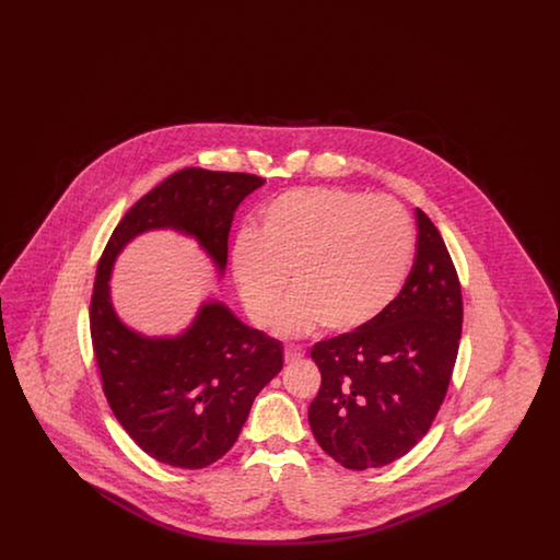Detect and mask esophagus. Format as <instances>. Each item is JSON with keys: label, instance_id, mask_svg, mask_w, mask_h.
Here are the masks:
<instances>
[{"label": "esophagus", "instance_id": "esophagus-1", "mask_svg": "<svg viewBox=\"0 0 560 560\" xmlns=\"http://www.w3.org/2000/svg\"><path fill=\"white\" fill-rule=\"evenodd\" d=\"M283 354H285V361H295V359L304 357V350L300 347H293V345H290V347H285Z\"/></svg>", "mask_w": 560, "mask_h": 560}]
</instances>
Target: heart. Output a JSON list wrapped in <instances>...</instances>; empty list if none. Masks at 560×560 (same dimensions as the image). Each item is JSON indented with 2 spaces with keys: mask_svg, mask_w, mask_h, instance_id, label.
Returning a JSON list of instances; mask_svg holds the SVG:
<instances>
[{
  "mask_svg": "<svg viewBox=\"0 0 560 560\" xmlns=\"http://www.w3.org/2000/svg\"><path fill=\"white\" fill-rule=\"evenodd\" d=\"M413 249L409 213L390 197L345 188H300L272 199L256 235H241L233 270L243 306L268 325L290 279L283 334H348L397 295Z\"/></svg>",
  "mask_w": 560,
  "mask_h": 560,
  "instance_id": "b5f03b06",
  "label": "heart"
}]
</instances>
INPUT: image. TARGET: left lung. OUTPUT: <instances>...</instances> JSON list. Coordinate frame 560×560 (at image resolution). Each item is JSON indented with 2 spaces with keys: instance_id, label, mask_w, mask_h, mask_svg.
<instances>
[{
  "instance_id": "left-lung-1",
  "label": "left lung",
  "mask_w": 560,
  "mask_h": 560,
  "mask_svg": "<svg viewBox=\"0 0 560 560\" xmlns=\"http://www.w3.org/2000/svg\"><path fill=\"white\" fill-rule=\"evenodd\" d=\"M416 258L399 295L365 327L317 342L320 388L308 422L348 470L380 468L427 434L452 382L462 288L445 241L416 210Z\"/></svg>"
}]
</instances>
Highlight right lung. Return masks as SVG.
<instances>
[{
    "mask_svg": "<svg viewBox=\"0 0 560 560\" xmlns=\"http://www.w3.org/2000/svg\"><path fill=\"white\" fill-rule=\"evenodd\" d=\"M265 178L185 167L138 199L98 260L90 336L108 407L133 443L161 464L197 470L229 452L252 402L283 368L281 342L206 302L176 338H147L113 311L108 277L126 243L153 229L199 241L222 272L241 201Z\"/></svg>",
    "mask_w": 560,
    "mask_h": 560,
    "instance_id": "obj_1",
    "label": "right lung"
}]
</instances>
